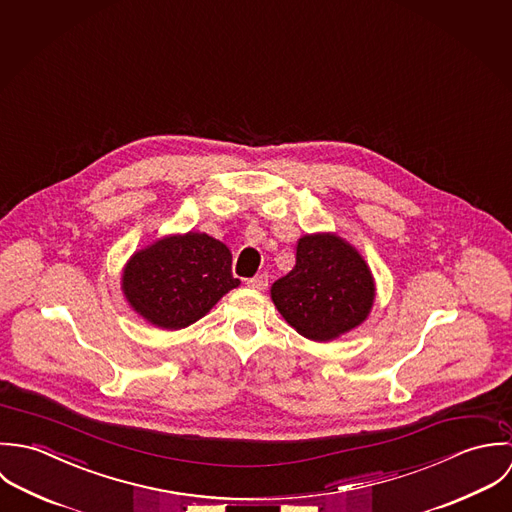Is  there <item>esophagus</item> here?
Here are the masks:
<instances>
[{"mask_svg": "<svg viewBox=\"0 0 512 512\" xmlns=\"http://www.w3.org/2000/svg\"><path fill=\"white\" fill-rule=\"evenodd\" d=\"M267 285H269V277H267V275H257V277H253V279L247 281V287H251V289H255V291H265Z\"/></svg>", "mask_w": 512, "mask_h": 512, "instance_id": "obj_1", "label": "esophagus"}]
</instances>
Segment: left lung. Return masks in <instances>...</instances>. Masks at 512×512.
Segmentation results:
<instances>
[{
  "mask_svg": "<svg viewBox=\"0 0 512 512\" xmlns=\"http://www.w3.org/2000/svg\"><path fill=\"white\" fill-rule=\"evenodd\" d=\"M271 301L308 340L330 342L360 326L376 301L374 275L360 251L336 233H307L297 261L275 281Z\"/></svg>",
  "mask_w": 512,
  "mask_h": 512,
  "instance_id": "8db88e82",
  "label": "left lung"
}]
</instances>
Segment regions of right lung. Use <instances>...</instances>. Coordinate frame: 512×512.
Instances as JSON below:
<instances>
[{"mask_svg":"<svg viewBox=\"0 0 512 512\" xmlns=\"http://www.w3.org/2000/svg\"><path fill=\"white\" fill-rule=\"evenodd\" d=\"M239 285L229 247L202 231L166 235L134 251L120 277L126 303L162 330L198 322Z\"/></svg>","mask_w":512,"mask_h":512,"instance_id":"1","label":"right lung"}]
</instances>
